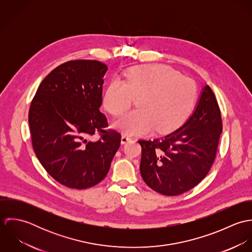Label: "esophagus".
I'll use <instances>...</instances> for the list:
<instances>
[{
  "label": "esophagus",
  "instance_id": "esophagus-1",
  "mask_svg": "<svg viewBox=\"0 0 252 252\" xmlns=\"http://www.w3.org/2000/svg\"><path fill=\"white\" fill-rule=\"evenodd\" d=\"M130 140H131L130 137H128L127 135H123V136L121 137V144H125L126 143H128Z\"/></svg>",
  "mask_w": 252,
  "mask_h": 252
}]
</instances>
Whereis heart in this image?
<instances>
[{
    "label": "heart",
    "mask_w": 252,
    "mask_h": 252,
    "mask_svg": "<svg viewBox=\"0 0 252 252\" xmlns=\"http://www.w3.org/2000/svg\"><path fill=\"white\" fill-rule=\"evenodd\" d=\"M137 98L138 108L127 111L114 127L127 135H145L153 129L168 133L180 126L189 116L197 98L193 79L159 64L141 65L108 82L104 107L112 115L121 114Z\"/></svg>",
    "instance_id": "b5f03b06"
}]
</instances>
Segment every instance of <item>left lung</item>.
Instances as JSON below:
<instances>
[{"label": "left lung", "mask_w": 252, "mask_h": 252, "mask_svg": "<svg viewBox=\"0 0 252 252\" xmlns=\"http://www.w3.org/2000/svg\"><path fill=\"white\" fill-rule=\"evenodd\" d=\"M222 119L216 95L205 86L189 119L174 132L155 140H140V171L154 191L177 196L206 178L216 159Z\"/></svg>", "instance_id": "obj_1"}]
</instances>
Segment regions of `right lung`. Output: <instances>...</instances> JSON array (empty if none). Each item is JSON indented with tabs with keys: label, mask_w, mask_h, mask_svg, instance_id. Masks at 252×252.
I'll return each instance as SVG.
<instances>
[{
	"label": "right lung",
	"mask_w": 252,
	"mask_h": 252,
	"mask_svg": "<svg viewBox=\"0 0 252 252\" xmlns=\"http://www.w3.org/2000/svg\"><path fill=\"white\" fill-rule=\"evenodd\" d=\"M108 67L97 60L61 64L40 82L29 109L33 148L45 171L74 189L98 184L108 175L121 135L108 127L99 108ZM95 133L97 142L90 141Z\"/></svg>",
	"instance_id": "right-lung-1"
}]
</instances>
